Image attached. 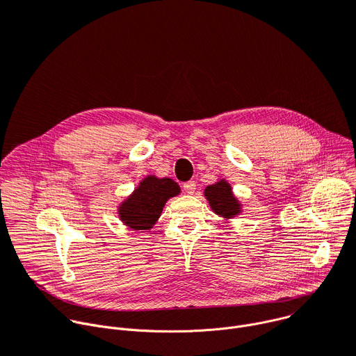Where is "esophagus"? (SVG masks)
<instances>
[{
	"instance_id": "obj_1",
	"label": "esophagus",
	"mask_w": 356,
	"mask_h": 356,
	"mask_svg": "<svg viewBox=\"0 0 356 356\" xmlns=\"http://www.w3.org/2000/svg\"><path fill=\"white\" fill-rule=\"evenodd\" d=\"M182 188H184V191H185L186 193L192 195V193L195 192V189H196V182H195V181H188V182H185V184L182 185Z\"/></svg>"
}]
</instances>
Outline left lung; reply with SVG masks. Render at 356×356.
<instances>
[{
  "mask_svg": "<svg viewBox=\"0 0 356 356\" xmlns=\"http://www.w3.org/2000/svg\"><path fill=\"white\" fill-rule=\"evenodd\" d=\"M205 196L212 211L225 219H232L242 211L239 201L234 198L230 185L225 179L207 186Z\"/></svg>",
  "mask_w": 356,
  "mask_h": 356,
  "instance_id": "1",
  "label": "left lung"
}]
</instances>
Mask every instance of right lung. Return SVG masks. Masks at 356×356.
Here are the masks:
<instances>
[{
  "label": "right lung",
  "instance_id": "1",
  "mask_svg": "<svg viewBox=\"0 0 356 356\" xmlns=\"http://www.w3.org/2000/svg\"><path fill=\"white\" fill-rule=\"evenodd\" d=\"M179 192V185L175 181L148 175L118 207V216L130 229L147 232L161 216L167 201Z\"/></svg>",
  "mask_w": 356,
  "mask_h": 356
}]
</instances>
